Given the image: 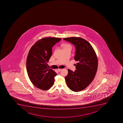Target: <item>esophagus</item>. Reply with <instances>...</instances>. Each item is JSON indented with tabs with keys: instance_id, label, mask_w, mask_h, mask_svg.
<instances>
[{
	"instance_id": "obj_1",
	"label": "esophagus",
	"mask_w": 123,
	"mask_h": 123,
	"mask_svg": "<svg viewBox=\"0 0 123 123\" xmlns=\"http://www.w3.org/2000/svg\"><path fill=\"white\" fill-rule=\"evenodd\" d=\"M62 69H61V68H58V71H59V72L60 71H62Z\"/></svg>"
}]
</instances>
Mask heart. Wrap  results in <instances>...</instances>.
I'll return each mask as SVG.
<instances>
[{
	"instance_id": "obj_1",
	"label": "heart",
	"mask_w": 123,
	"mask_h": 123,
	"mask_svg": "<svg viewBox=\"0 0 123 123\" xmlns=\"http://www.w3.org/2000/svg\"><path fill=\"white\" fill-rule=\"evenodd\" d=\"M62 46L63 47V49H66V48H69V49H72V46L71 45L70 43H64V44L62 45Z\"/></svg>"
}]
</instances>
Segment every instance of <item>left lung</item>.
<instances>
[{"label":"left lung","instance_id":"1","mask_svg":"<svg viewBox=\"0 0 123 123\" xmlns=\"http://www.w3.org/2000/svg\"><path fill=\"white\" fill-rule=\"evenodd\" d=\"M63 39L74 45L76 51L74 59L78 62L74 72L68 69L65 81L71 90L80 91L88 86L94 79L98 69L97 56L92 45L86 40L74 37Z\"/></svg>","mask_w":123,"mask_h":123}]
</instances>
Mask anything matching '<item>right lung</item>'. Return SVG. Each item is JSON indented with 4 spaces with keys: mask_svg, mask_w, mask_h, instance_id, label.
<instances>
[{
    "mask_svg": "<svg viewBox=\"0 0 123 123\" xmlns=\"http://www.w3.org/2000/svg\"><path fill=\"white\" fill-rule=\"evenodd\" d=\"M61 40L44 37L36 42L29 51L26 61L28 76L33 84L41 90H48L53 85L57 73L48 68L47 63L52 55V47Z\"/></svg>",
    "mask_w": 123,
    "mask_h": 123,
    "instance_id": "add662e5",
    "label": "right lung"
}]
</instances>
